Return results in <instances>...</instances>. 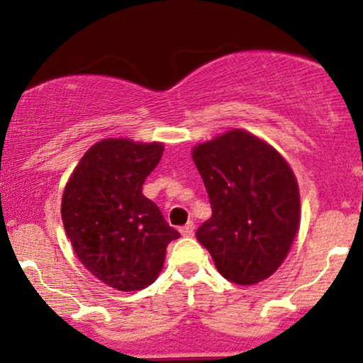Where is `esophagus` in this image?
I'll return each mask as SVG.
<instances>
[{
	"label": "esophagus",
	"instance_id": "34e87169",
	"mask_svg": "<svg viewBox=\"0 0 363 363\" xmlns=\"http://www.w3.org/2000/svg\"><path fill=\"white\" fill-rule=\"evenodd\" d=\"M181 234L184 237H191L194 234V223L193 222H187L184 227L181 228Z\"/></svg>",
	"mask_w": 363,
	"mask_h": 363
}]
</instances>
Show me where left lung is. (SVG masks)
<instances>
[{
    "label": "left lung",
    "mask_w": 363,
    "mask_h": 363,
    "mask_svg": "<svg viewBox=\"0 0 363 363\" xmlns=\"http://www.w3.org/2000/svg\"><path fill=\"white\" fill-rule=\"evenodd\" d=\"M193 160L213 213L196 239L227 280L254 285L269 278L301 225V194L289 162L244 129L196 145Z\"/></svg>",
    "instance_id": "1"
}]
</instances>
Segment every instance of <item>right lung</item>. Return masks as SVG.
<instances>
[{
  "mask_svg": "<svg viewBox=\"0 0 363 363\" xmlns=\"http://www.w3.org/2000/svg\"><path fill=\"white\" fill-rule=\"evenodd\" d=\"M164 145L107 138L91 145L66 182L61 218L74 254L102 283L141 290L158 278L179 232L141 193Z\"/></svg>",
  "mask_w": 363,
  "mask_h": 363,
  "instance_id": "obj_1",
  "label": "right lung"
}]
</instances>
